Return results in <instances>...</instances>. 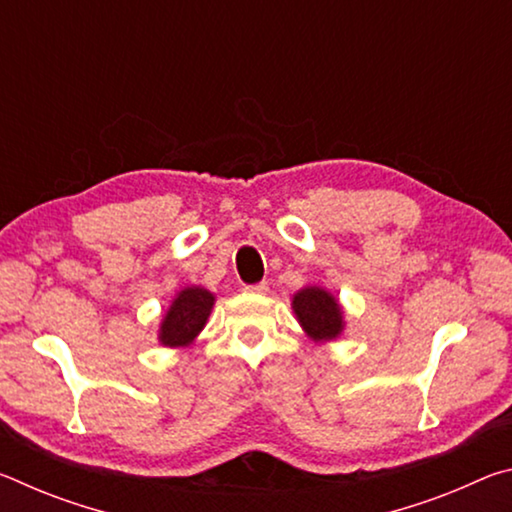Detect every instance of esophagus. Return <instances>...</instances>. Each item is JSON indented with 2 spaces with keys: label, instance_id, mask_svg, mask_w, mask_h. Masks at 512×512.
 <instances>
[{
  "label": "esophagus",
  "instance_id": "34e87169",
  "mask_svg": "<svg viewBox=\"0 0 512 512\" xmlns=\"http://www.w3.org/2000/svg\"><path fill=\"white\" fill-rule=\"evenodd\" d=\"M248 293H266L268 291V282H257V284H248L246 287Z\"/></svg>",
  "mask_w": 512,
  "mask_h": 512
}]
</instances>
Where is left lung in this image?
Wrapping results in <instances>:
<instances>
[{"instance_id": "obj_1", "label": "left lung", "mask_w": 512, "mask_h": 512, "mask_svg": "<svg viewBox=\"0 0 512 512\" xmlns=\"http://www.w3.org/2000/svg\"><path fill=\"white\" fill-rule=\"evenodd\" d=\"M291 309L311 341L327 343L339 339L345 329L343 307L334 293L323 287L300 289L291 300Z\"/></svg>"}]
</instances>
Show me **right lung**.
Segmentation results:
<instances>
[{"label":"right lung","instance_id":"obj_1","mask_svg":"<svg viewBox=\"0 0 512 512\" xmlns=\"http://www.w3.org/2000/svg\"><path fill=\"white\" fill-rule=\"evenodd\" d=\"M214 293L203 287H185L171 300L167 314L162 316L158 341L164 348H187L203 332L214 307Z\"/></svg>","mask_w":512,"mask_h":512}]
</instances>
